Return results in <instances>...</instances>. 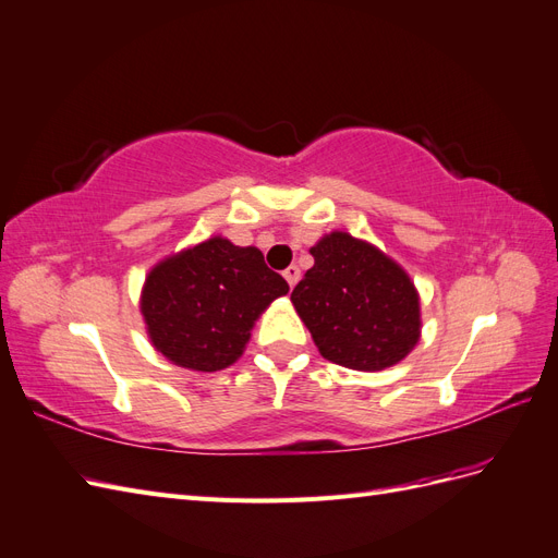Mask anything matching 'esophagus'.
Wrapping results in <instances>:
<instances>
[{
	"instance_id": "obj_1",
	"label": "esophagus",
	"mask_w": 558,
	"mask_h": 558,
	"mask_svg": "<svg viewBox=\"0 0 558 558\" xmlns=\"http://www.w3.org/2000/svg\"><path fill=\"white\" fill-rule=\"evenodd\" d=\"M283 279L289 281V286H291V289H293V286H295V283H298V279H300V269H298L295 265L286 267V269H283Z\"/></svg>"
}]
</instances>
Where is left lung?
I'll list each match as a JSON object with an SVG mask.
<instances>
[{
	"mask_svg": "<svg viewBox=\"0 0 558 558\" xmlns=\"http://www.w3.org/2000/svg\"><path fill=\"white\" fill-rule=\"evenodd\" d=\"M291 293L322 356L354 371H385L413 352L423 330L420 293L387 253L350 232L324 234Z\"/></svg>",
	"mask_w": 558,
	"mask_h": 558,
	"instance_id": "1",
	"label": "left lung"
}]
</instances>
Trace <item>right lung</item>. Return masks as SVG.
Listing matches in <instances>:
<instances>
[{"label":"right lung","instance_id":"right-lung-1","mask_svg":"<svg viewBox=\"0 0 558 558\" xmlns=\"http://www.w3.org/2000/svg\"><path fill=\"white\" fill-rule=\"evenodd\" d=\"M286 293L289 283L260 248L214 234L149 269L141 314L153 348L171 364L214 373L244 354L255 322Z\"/></svg>","mask_w":558,"mask_h":558}]
</instances>
